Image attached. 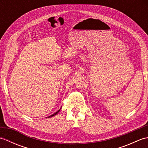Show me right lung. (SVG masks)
<instances>
[{
    "mask_svg": "<svg viewBox=\"0 0 148 148\" xmlns=\"http://www.w3.org/2000/svg\"><path fill=\"white\" fill-rule=\"evenodd\" d=\"M60 109H61V108L59 110H58V111H57V112H56L55 113H54V114H52V115H51V116H49V117H52V116H55V115H56V114H58V112L60 111Z\"/></svg>",
    "mask_w": 148,
    "mask_h": 148,
    "instance_id": "obj_1",
    "label": "right lung"
}]
</instances>
